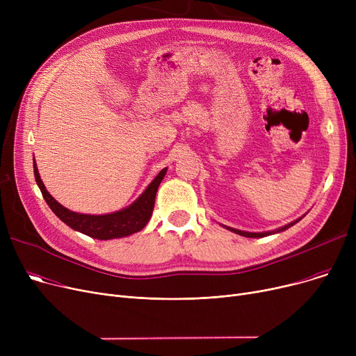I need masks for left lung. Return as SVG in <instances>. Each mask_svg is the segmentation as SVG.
I'll use <instances>...</instances> for the list:
<instances>
[{
  "label": "left lung",
  "mask_w": 356,
  "mask_h": 356,
  "mask_svg": "<svg viewBox=\"0 0 356 356\" xmlns=\"http://www.w3.org/2000/svg\"><path fill=\"white\" fill-rule=\"evenodd\" d=\"M303 218H305V215H303L302 218H298V219H296V220L287 223V225H284V227H282V228H277V229H274V231H267V232H247V231H239V229H235V228H229V227H227V225H222V227L229 229L231 232H235V234L241 235V236H247V238H263V236H268V235H274V234H278V232H283V231L289 229L290 227H293L294 223H297L298 220H302Z\"/></svg>",
  "instance_id": "obj_1"
}]
</instances>
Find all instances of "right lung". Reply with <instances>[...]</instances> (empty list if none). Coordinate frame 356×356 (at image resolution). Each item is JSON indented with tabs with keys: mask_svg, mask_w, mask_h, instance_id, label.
<instances>
[{
	"mask_svg": "<svg viewBox=\"0 0 356 356\" xmlns=\"http://www.w3.org/2000/svg\"><path fill=\"white\" fill-rule=\"evenodd\" d=\"M33 168L35 183L39 186V189L53 213L72 229L82 232L90 238H97L102 241L133 235L136 232H140L147 225L154 209L157 189L167 173V167H164L153 179V181L147 186L145 191L133 203L128 204L127 208L105 215H88L73 212L62 207V204L46 191V186L40 179V173L39 168H37L35 160L33 161Z\"/></svg>",
	"mask_w": 356,
	"mask_h": 356,
	"instance_id": "add662e5",
	"label": "right lung"
}]
</instances>
